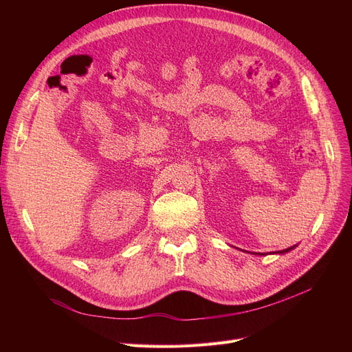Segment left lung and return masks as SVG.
Masks as SVG:
<instances>
[{"instance_id":"1","label":"left lung","mask_w":352,"mask_h":352,"mask_svg":"<svg viewBox=\"0 0 352 352\" xmlns=\"http://www.w3.org/2000/svg\"><path fill=\"white\" fill-rule=\"evenodd\" d=\"M291 250H294V247H291V248H286V250H283V251H279V254H285V252H289ZM260 255H264V254H260Z\"/></svg>"}]
</instances>
